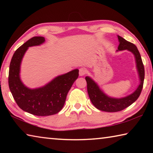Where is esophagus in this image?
<instances>
[{"mask_svg": "<svg viewBox=\"0 0 153 153\" xmlns=\"http://www.w3.org/2000/svg\"><path fill=\"white\" fill-rule=\"evenodd\" d=\"M86 73H87L86 69L84 68V67H82V68L79 69V74L80 76H84V75H86Z\"/></svg>", "mask_w": 153, "mask_h": 153, "instance_id": "34e87169", "label": "esophagus"}]
</instances>
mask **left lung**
I'll return each mask as SVG.
<instances>
[{"label":"left lung","instance_id":"left-lung-1","mask_svg":"<svg viewBox=\"0 0 153 153\" xmlns=\"http://www.w3.org/2000/svg\"><path fill=\"white\" fill-rule=\"evenodd\" d=\"M117 37L120 45L118 46L117 51L128 50L134 54L140 78V84L132 94L127 96L126 97L116 98L108 97L107 94H105L100 89L97 83L90 77L86 76L85 77L87 82L88 93L93 105L98 109L106 111V112H117L130 106L138 99L143 88L144 67L138 48L136 45L128 42L121 36H117Z\"/></svg>","mask_w":153,"mask_h":153}]
</instances>
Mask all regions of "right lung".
I'll return each mask as SVG.
<instances>
[{
    "label": "right lung",
    "instance_id": "add662e5",
    "mask_svg": "<svg viewBox=\"0 0 153 153\" xmlns=\"http://www.w3.org/2000/svg\"><path fill=\"white\" fill-rule=\"evenodd\" d=\"M42 36H35L18 48L13 54L9 66V86L15 102L23 111L37 116H48L59 113L63 107L69 90L79 76L74 69L56 77L42 87L31 89L20 79V65L28 47L45 42Z\"/></svg>",
    "mask_w": 153,
    "mask_h": 153
}]
</instances>
